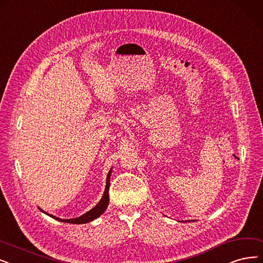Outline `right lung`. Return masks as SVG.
Returning a JSON list of instances; mask_svg holds the SVG:
<instances>
[{
    "instance_id": "obj_1",
    "label": "right lung",
    "mask_w": 263,
    "mask_h": 263,
    "mask_svg": "<svg viewBox=\"0 0 263 263\" xmlns=\"http://www.w3.org/2000/svg\"><path fill=\"white\" fill-rule=\"evenodd\" d=\"M110 176H111V171L109 172L108 176H107V185H106V190H104V193H103V196L102 198L100 199V202L93 207L91 211L87 212L86 214L82 215L81 217L79 218H74V219H60V218H57L55 216L52 215H49L46 213V215L50 216L51 218H54L56 220H59V221H62V222H68V223H74V224H81V223H87V222H90L92 221L93 219L98 218L100 215L103 214V212L106 211V208L108 207L109 205V186H110ZM41 209V208H40ZM42 211V209H41ZM43 212V211H42ZM45 213V212H43Z\"/></svg>"
}]
</instances>
